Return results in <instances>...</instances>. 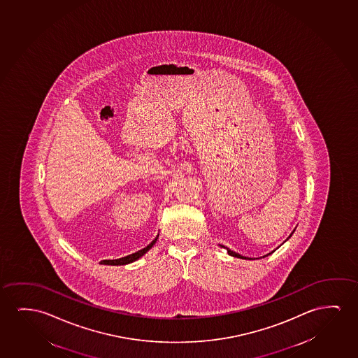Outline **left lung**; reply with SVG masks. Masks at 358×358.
I'll use <instances>...</instances> for the list:
<instances>
[{
    "instance_id": "obj_1",
    "label": "left lung",
    "mask_w": 358,
    "mask_h": 358,
    "mask_svg": "<svg viewBox=\"0 0 358 358\" xmlns=\"http://www.w3.org/2000/svg\"><path fill=\"white\" fill-rule=\"evenodd\" d=\"M227 252H228V254H229V255H232V257H241V259H247V257H242V255H239V254H237V252H232V250H229V249H228V248H227ZM268 254H271V252H268ZM268 254H267V255H268ZM267 255H265V257H267Z\"/></svg>"
}]
</instances>
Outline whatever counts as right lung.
Instances as JSON below:
<instances>
[{
    "label": "right lung",
    "instance_id": "obj_1",
    "mask_svg": "<svg viewBox=\"0 0 358 358\" xmlns=\"http://www.w3.org/2000/svg\"><path fill=\"white\" fill-rule=\"evenodd\" d=\"M157 239H158V237L155 238L146 248H143V249L138 250V252H134L131 255H127V257H121V259H116V260H103L101 264H104V265H125V264L135 262V260H137L138 257H141L145 252H148L153 247V244L157 242Z\"/></svg>",
    "mask_w": 358,
    "mask_h": 358
}]
</instances>
